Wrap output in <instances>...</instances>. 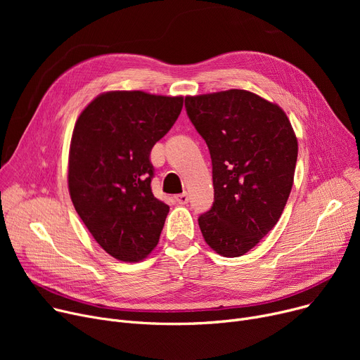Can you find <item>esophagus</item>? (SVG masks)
I'll return each instance as SVG.
<instances>
[{
  "label": "esophagus",
  "mask_w": 360,
  "mask_h": 360,
  "mask_svg": "<svg viewBox=\"0 0 360 360\" xmlns=\"http://www.w3.org/2000/svg\"><path fill=\"white\" fill-rule=\"evenodd\" d=\"M175 201L181 205H185L188 202V194L186 193H182V194H178L175 195Z\"/></svg>",
  "instance_id": "esophagus-1"
}]
</instances>
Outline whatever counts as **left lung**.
Wrapping results in <instances>:
<instances>
[{
    "label": "left lung",
    "instance_id": "left-lung-1",
    "mask_svg": "<svg viewBox=\"0 0 360 360\" xmlns=\"http://www.w3.org/2000/svg\"><path fill=\"white\" fill-rule=\"evenodd\" d=\"M213 165L214 202L198 217L217 254H247L278 221L292 191L297 140L286 113L247 90L185 98Z\"/></svg>",
    "mask_w": 360,
    "mask_h": 360
}]
</instances>
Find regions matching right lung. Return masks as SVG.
<instances>
[{
    "label": "right lung",
    "mask_w": 360,
    "mask_h": 360,
    "mask_svg": "<svg viewBox=\"0 0 360 360\" xmlns=\"http://www.w3.org/2000/svg\"><path fill=\"white\" fill-rule=\"evenodd\" d=\"M182 105L181 96L108 91L75 122L68 163L71 201L113 258L137 262L159 242L169 205L151 193L150 153L172 128Z\"/></svg>",
    "instance_id": "obj_1"
}]
</instances>
